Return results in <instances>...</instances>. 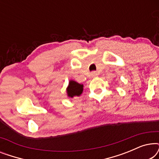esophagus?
<instances>
[{
  "instance_id": "esophagus-1",
  "label": "esophagus",
  "mask_w": 159,
  "mask_h": 159,
  "mask_svg": "<svg viewBox=\"0 0 159 159\" xmlns=\"http://www.w3.org/2000/svg\"><path fill=\"white\" fill-rule=\"evenodd\" d=\"M91 76H92V77H96L98 76V74L95 71H93V72H91Z\"/></svg>"
}]
</instances>
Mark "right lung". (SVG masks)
I'll list each match as a JSON object with an SVG mask.
<instances>
[{
    "label": "right lung",
    "instance_id": "right-lung-1",
    "mask_svg": "<svg viewBox=\"0 0 159 159\" xmlns=\"http://www.w3.org/2000/svg\"><path fill=\"white\" fill-rule=\"evenodd\" d=\"M83 92V84H80L74 80H69L66 88L67 96L73 98L74 97H79Z\"/></svg>",
    "mask_w": 159,
    "mask_h": 159
}]
</instances>
